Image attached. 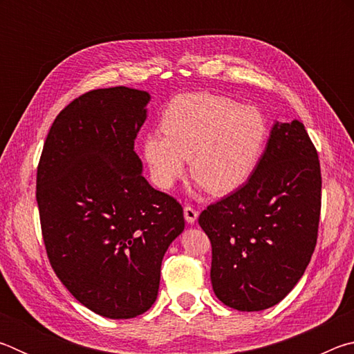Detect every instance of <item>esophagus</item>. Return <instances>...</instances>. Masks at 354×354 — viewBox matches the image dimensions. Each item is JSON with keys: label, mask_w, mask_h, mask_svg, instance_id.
Returning a JSON list of instances; mask_svg holds the SVG:
<instances>
[{"label": "esophagus", "mask_w": 354, "mask_h": 354, "mask_svg": "<svg viewBox=\"0 0 354 354\" xmlns=\"http://www.w3.org/2000/svg\"><path fill=\"white\" fill-rule=\"evenodd\" d=\"M184 218H185V221H187V223L194 225L196 218H198V211H196V209L192 207V206H185L184 207Z\"/></svg>", "instance_id": "obj_1"}]
</instances>
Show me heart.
<instances>
[{
	"instance_id": "1",
	"label": "heart",
	"mask_w": 354,
	"mask_h": 354,
	"mask_svg": "<svg viewBox=\"0 0 354 354\" xmlns=\"http://www.w3.org/2000/svg\"><path fill=\"white\" fill-rule=\"evenodd\" d=\"M261 109L212 93H183L167 104L162 131L143 136L142 153L153 183L173 187L190 175L212 195L231 194L253 176L268 140Z\"/></svg>"
}]
</instances>
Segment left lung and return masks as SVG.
<instances>
[{
	"label": "left lung",
	"instance_id": "8db88e82",
	"mask_svg": "<svg viewBox=\"0 0 354 354\" xmlns=\"http://www.w3.org/2000/svg\"><path fill=\"white\" fill-rule=\"evenodd\" d=\"M320 207L314 143L298 120L277 122L253 176L200 214L212 245L211 281L220 301L247 313L278 304L314 253Z\"/></svg>",
	"mask_w": 354,
	"mask_h": 354
}]
</instances>
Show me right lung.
<instances>
[{"mask_svg": "<svg viewBox=\"0 0 354 354\" xmlns=\"http://www.w3.org/2000/svg\"><path fill=\"white\" fill-rule=\"evenodd\" d=\"M149 98L123 86L77 97L56 117L37 167L53 270L77 301L107 319L153 306L162 257L184 231L181 205L148 184L134 151Z\"/></svg>", "mask_w": 354, "mask_h": 354, "instance_id": "right-lung-1", "label": "right lung"}]
</instances>
